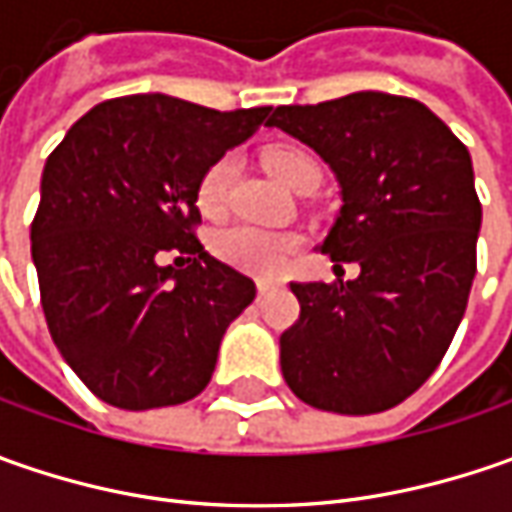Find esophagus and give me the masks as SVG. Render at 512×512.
I'll return each instance as SVG.
<instances>
[{"label": "esophagus", "instance_id": "esophagus-1", "mask_svg": "<svg viewBox=\"0 0 512 512\" xmlns=\"http://www.w3.org/2000/svg\"><path fill=\"white\" fill-rule=\"evenodd\" d=\"M273 287H276V282H273V279H256V290H259V296L270 293Z\"/></svg>", "mask_w": 512, "mask_h": 512}]
</instances>
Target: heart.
<instances>
[{
	"instance_id": "1",
	"label": "heart",
	"mask_w": 512,
	"mask_h": 512,
	"mask_svg": "<svg viewBox=\"0 0 512 512\" xmlns=\"http://www.w3.org/2000/svg\"><path fill=\"white\" fill-rule=\"evenodd\" d=\"M262 159H265L267 170L282 185L293 187V190L307 179L319 182V162L307 150L293 148V145H273V148H267L262 153ZM230 185H233V159L222 156L199 179V190H196L199 210L210 219L222 216L227 199H230ZM210 247L222 262L239 267V270H247V273H279L290 259V253L299 247V239L293 233H285V230L233 225L222 227L213 236Z\"/></svg>"
}]
</instances>
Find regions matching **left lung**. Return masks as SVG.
<instances>
[{
  "label": "left lung",
  "instance_id": "8db88e82",
  "mask_svg": "<svg viewBox=\"0 0 512 512\" xmlns=\"http://www.w3.org/2000/svg\"><path fill=\"white\" fill-rule=\"evenodd\" d=\"M267 125L336 173L319 250L359 265L350 282L290 285L302 310L279 339L282 376L319 410H390L433 376L467 307L482 227L470 153L422 102L379 90L282 105Z\"/></svg>",
  "mask_w": 512,
  "mask_h": 512
}]
</instances>
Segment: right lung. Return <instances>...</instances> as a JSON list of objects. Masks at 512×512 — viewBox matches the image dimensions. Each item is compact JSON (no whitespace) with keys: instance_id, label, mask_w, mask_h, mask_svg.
Instances as JSON below:
<instances>
[{"instance_id":"obj_1","label":"right lung","mask_w":512,"mask_h":512,"mask_svg":"<svg viewBox=\"0 0 512 512\" xmlns=\"http://www.w3.org/2000/svg\"><path fill=\"white\" fill-rule=\"evenodd\" d=\"M270 110L136 93L90 108L48 156L30 256L53 344L102 402L170 407L210 382L256 285L196 239V190Z\"/></svg>"}]
</instances>
